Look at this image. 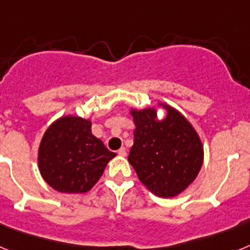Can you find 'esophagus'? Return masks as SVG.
<instances>
[{"label": "esophagus", "instance_id": "1", "mask_svg": "<svg viewBox=\"0 0 250 250\" xmlns=\"http://www.w3.org/2000/svg\"><path fill=\"white\" fill-rule=\"evenodd\" d=\"M118 154L120 156H126V149H125V147H121V149H119Z\"/></svg>", "mask_w": 250, "mask_h": 250}]
</instances>
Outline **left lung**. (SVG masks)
<instances>
[{"label": "left lung", "mask_w": 250, "mask_h": 250, "mask_svg": "<svg viewBox=\"0 0 250 250\" xmlns=\"http://www.w3.org/2000/svg\"><path fill=\"white\" fill-rule=\"evenodd\" d=\"M158 106L167 111L165 118H158L155 106L130 109L135 130L127 160L152 194L175 198L199 174L204 147L182 112L165 103H158Z\"/></svg>", "instance_id": "1"}]
</instances>
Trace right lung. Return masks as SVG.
<instances>
[{"label":"right lung","mask_w":250,"mask_h":250,"mask_svg":"<svg viewBox=\"0 0 250 250\" xmlns=\"http://www.w3.org/2000/svg\"><path fill=\"white\" fill-rule=\"evenodd\" d=\"M91 120L74 115L61 116L43 134L37 152L42 179L65 194L86 193L116 156L92 135Z\"/></svg>","instance_id":"obj_1"}]
</instances>
